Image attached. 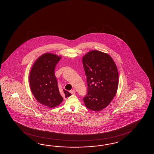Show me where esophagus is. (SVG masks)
<instances>
[{
    "mask_svg": "<svg viewBox=\"0 0 154 154\" xmlns=\"http://www.w3.org/2000/svg\"><path fill=\"white\" fill-rule=\"evenodd\" d=\"M70 92L72 95H74V94H75V90H71V91H70Z\"/></svg>",
    "mask_w": 154,
    "mask_h": 154,
    "instance_id": "34e87169",
    "label": "esophagus"
}]
</instances>
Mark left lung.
Instances as JSON below:
<instances>
[{
  "mask_svg": "<svg viewBox=\"0 0 154 154\" xmlns=\"http://www.w3.org/2000/svg\"><path fill=\"white\" fill-rule=\"evenodd\" d=\"M87 79L88 94L83 100L85 106L93 111H100L108 106L118 87V69L107 53L94 50L82 57Z\"/></svg>",
  "mask_w": 154,
  "mask_h": 154,
  "instance_id": "left-lung-1",
  "label": "left lung"
}]
</instances>
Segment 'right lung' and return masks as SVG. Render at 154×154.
Segmentation results:
<instances>
[{
    "instance_id": "1",
    "label": "right lung",
    "mask_w": 154,
    "mask_h": 154,
    "mask_svg": "<svg viewBox=\"0 0 154 154\" xmlns=\"http://www.w3.org/2000/svg\"><path fill=\"white\" fill-rule=\"evenodd\" d=\"M60 58L55 54L46 53L36 59L29 72V86L33 96L49 108L56 107L63 101L54 74L55 67ZM63 92L66 97L72 95L65 90Z\"/></svg>"
}]
</instances>
